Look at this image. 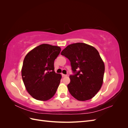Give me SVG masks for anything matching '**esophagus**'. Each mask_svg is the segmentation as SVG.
Returning <instances> with one entry per match:
<instances>
[{"label":"esophagus","instance_id":"esophagus-1","mask_svg":"<svg viewBox=\"0 0 128 128\" xmlns=\"http://www.w3.org/2000/svg\"><path fill=\"white\" fill-rule=\"evenodd\" d=\"M62 77H66V76H67V75H64V74H62Z\"/></svg>","mask_w":128,"mask_h":128}]
</instances>
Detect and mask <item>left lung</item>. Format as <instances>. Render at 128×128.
I'll return each instance as SVG.
<instances>
[{"mask_svg": "<svg viewBox=\"0 0 128 128\" xmlns=\"http://www.w3.org/2000/svg\"><path fill=\"white\" fill-rule=\"evenodd\" d=\"M70 61L75 75H70L68 86L71 95L79 101L92 99L103 83L104 64L94 46L83 42L69 45L61 52Z\"/></svg>", "mask_w": 128, "mask_h": 128, "instance_id": "8db88e82", "label": "left lung"}]
</instances>
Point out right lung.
<instances>
[{"instance_id": "obj_1", "label": "right lung", "mask_w": 128, "mask_h": 128, "mask_svg": "<svg viewBox=\"0 0 128 128\" xmlns=\"http://www.w3.org/2000/svg\"><path fill=\"white\" fill-rule=\"evenodd\" d=\"M60 51L59 46L42 44L26 56L22 78L27 92L34 99L47 101L56 93L62 76L54 72V62Z\"/></svg>"}]
</instances>
